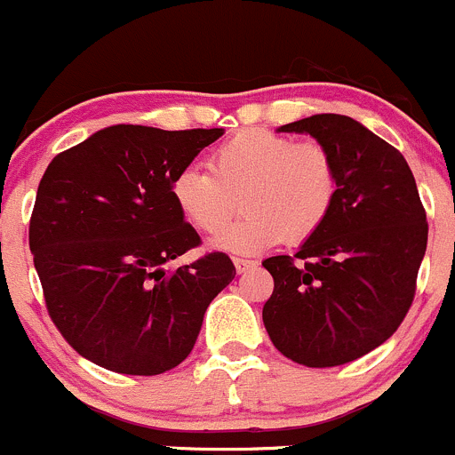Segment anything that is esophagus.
I'll use <instances>...</instances> for the list:
<instances>
[{"instance_id": "1", "label": "esophagus", "mask_w": 455, "mask_h": 455, "mask_svg": "<svg viewBox=\"0 0 455 455\" xmlns=\"http://www.w3.org/2000/svg\"><path fill=\"white\" fill-rule=\"evenodd\" d=\"M234 265H236V272L243 274V272H250V269H254L259 263L251 259H241V256H236V259H234Z\"/></svg>"}]
</instances>
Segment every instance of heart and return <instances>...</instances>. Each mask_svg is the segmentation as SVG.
I'll list each match as a JSON object with an SVG mask.
<instances>
[{
    "mask_svg": "<svg viewBox=\"0 0 455 455\" xmlns=\"http://www.w3.org/2000/svg\"><path fill=\"white\" fill-rule=\"evenodd\" d=\"M339 164L318 139L296 141L263 128L241 130L210 156V170L183 168L172 179L179 212L201 232H217L242 196L246 214L214 236V247L256 254L285 238L303 243L331 214L339 196Z\"/></svg>",
    "mask_w": 455,
    "mask_h": 455,
    "instance_id": "1",
    "label": "heart"
}]
</instances>
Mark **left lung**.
<instances>
[{"mask_svg":"<svg viewBox=\"0 0 455 455\" xmlns=\"http://www.w3.org/2000/svg\"><path fill=\"white\" fill-rule=\"evenodd\" d=\"M325 143L339 164L331 214L294 256H269L263 323L274 347L307 367H336L385 343L407 316L427 250V214L404 156L345 115L281 125Z\"/></svg>","mask_w":455,"mask_h":455,"instance_id":"obj_1","label":"left lung"}]
</instances>
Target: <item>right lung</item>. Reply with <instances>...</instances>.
I'll return each instance as SVG.
<instances>
[{
  "instance_id": "right-lung-1",
  "label": "right lung",
  "mask_w": 455,
  "mask_h": 455,
  "mask_svg": "<svg viewBox=\"0 0 455 455\" xmlns=\"http://www.w3.org/2000/svg\"><path fill=\"white\" fill-rule=\"evenodd\" d=\"M223 128L110 125L60 152L37 188L28 243L46 309L70 347L116 374L155 376L188 358L236 267L201 245L172 179Z\"/></svg>"
}]
</instances>
